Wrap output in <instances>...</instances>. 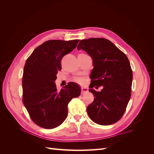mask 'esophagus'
I'll return each mask as SVG.
<instances>
[{
	"label": "esophagus",
	"instance_id": "esophagus-1",
	"mask_svg": "<svg viewBox=\"0 0 154 154\" xmlns=\"http://www.w3.org/2000/svg\"><path fill=\"white\" fill-rule=\"evenodd\" d=\"M88 88L87 87H82V94H83V93H84V92H87L88 91Z\"/></svg>",
	"mask_w": 154,
	"mask_h": 154
}]
</instances>
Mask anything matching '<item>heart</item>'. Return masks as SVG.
<instances>
[{
	"instance_id": "obj_1",
	"label": "heart",
	"mask_w": 154,
	"mask_h": 154,
	"mask_svg": "<svg viewBox=\"0 0 154 154\" xmlns=\"http://www.w3.org/2000/svg\"><path fill=\"white\" fill-rule=\"evenodd\" d=\"M75 81L77 82L81 83V82H83V79H82V78H77L75 79Z\"/></svg>"
}]
</instances>
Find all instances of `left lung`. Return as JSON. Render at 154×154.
<instances>
[{"mask_svg":"<svg viewBox=\"0 0 154 154\" xmlns=\"http://www.w3.org/2000/svg\"><path fill=\"white\" fill-rule=\"evenodd\" d=\"M92 60L89 92L94 100L87 106L88 116L101 125L115 123L122 117L131 96L132 71L125 54L103 38L82 40L77 46ZM103 87L97 92L92 88Z\"/></svg>","mask_w":154,"mask_h":154,"instance_id":"8db88e82","label":"left lung"}]
</instances>
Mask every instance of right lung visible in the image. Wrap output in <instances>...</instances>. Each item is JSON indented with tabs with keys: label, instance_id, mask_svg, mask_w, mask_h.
I'll return each instance as SVG.
<instances>
[{
	"label": "right lung",
	"instance_id": "obj_1",
	"mask_svg": "<svg viewBox=\"0 0 154 154\" xmlns=\"http://www.w3.org/2000/svg\"><path fill=\"white\" fill-rule=\"evenodd\" d=\"M80 40H51L38 46L27 59L22 78L23 103L31 119L40 127L52 129L66 119L67 106L80 95L81 88L69 82L58 91L55 80L60 62L76 47Z\"/></svg>",
	"mask_w": 154,
	"mask_h": 154
}]
</instances>
